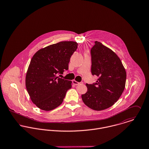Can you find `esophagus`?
<instances>
[{"instance_id":"obj_1","label":"esophagus","mask_w":149,"mask_h":149,"mask_svg":"<svg viewBox=\"0 0 149 149\" xmlns=\"http://www.w3.org/2000/svg\"><path fill=\"white\" fill-rule=\"evenodd\" d=\"M72 83L73 84H74L75 85H78V84H79L80 83H83V82H77V81H76L75 80H73L72 81Z\"/></svg>"}]
</instances>
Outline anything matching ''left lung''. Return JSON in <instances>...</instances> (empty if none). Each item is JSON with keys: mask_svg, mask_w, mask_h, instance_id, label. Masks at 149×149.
Listing matches in <instances>:
<instances>
[{"mask_svg": "<svg viewBox=\"0 0 149 149\" xmlns=\"http://www.w3.org/2000/svg\"><path fill=\"white\" fill-rule=\"evenodd\" d=\"M91 54V73L98 79L93 84H86L87 91L82 99L89 108L101 111L113 106L121 96L126 72L118 56L100 42H95Z\"/></svg>", "mask_w": 149, "mask_h": 149, "instance_id": "left-lung-1", "label": "left lung"}]
</instances>
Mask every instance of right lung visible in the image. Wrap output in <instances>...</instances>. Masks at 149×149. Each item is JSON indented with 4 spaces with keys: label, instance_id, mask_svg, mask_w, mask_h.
<instances>
[{
    "label": "right lung",
    "instance_id": "right-lung-1",
    "mask_svg": "<svg viewBox=\"0 0 149 149\" xmlns=\"http://www.w3.org/2000/svg\"><path fill=\"white\" fill-rule=\"evenodd\" d=\"M78 43L63 41L38 50L33 56L26 75V87L33 103L40 109L51 111L60 106L71 88L72 82L60 78L68 68L70 58Z\"/></svg>",
    "mask_w": 149,
    "mask_h": 149
}]
</instances>
